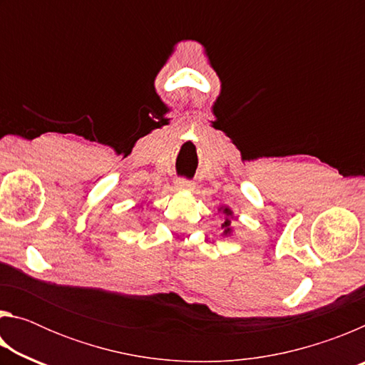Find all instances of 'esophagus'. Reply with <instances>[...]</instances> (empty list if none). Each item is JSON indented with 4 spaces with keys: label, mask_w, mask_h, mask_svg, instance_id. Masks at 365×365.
I'll return each mask as SVG.
<instances>
[{
    "label": "esophagus",
    "mask_w": 365,
    "mask_h": 365,
    "mask_svg": "<svg viewBox=\"0 0 365 365\" xmlns=\"http://www.w3.org/2000/svg\"><path fill=\"white\" fill-rule=\"evenodd\" d=\"M193 187H195L193 182L188 180V178H177V182H175V188L180 191H190V190H193Z\"/></svg>",
    "instance_id": "34e87169"
}]
</instances>
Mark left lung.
<instances>
[{"label":"left lung","mask_w":365,"mask_h":365,"mask_svg":"<svg viewBox=\"0 0 365 365\" xmlns=\"http://www.w3.org/2000/svg\"><path fill=\"white\" fill-rule=\"evenodd\" d=\"M220 211L227 215L225 222H224V224H222V228H224V235H230V233H232V227H230L232 220H230V217H232L233 212H232L228 207H220Z\"/></svg>","instance_id":"obj_1"}]
</instances>
